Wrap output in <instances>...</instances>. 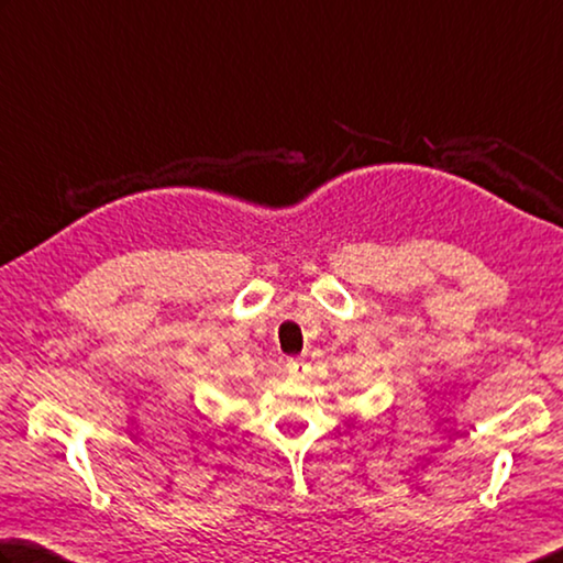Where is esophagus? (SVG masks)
Instances as JSON below:
<instances>
[{
  "label": "esophagus",
  "mask_w": 563,
  "mask_h": 563,
  "mask_svg": "<svg viewBox=\"0 0 563 563\" xmlns=\"http://www.w3.org/2000/svg\"><path fill=\"white\" fill-rule=\"evenodd\" d=\"M285 369H288L290 376H305L310 372V364L305 360H288V364H285Z\"/></svg>",
  "instance_id": "obj_1"
}]
</instances>
